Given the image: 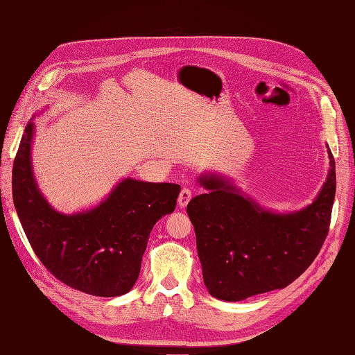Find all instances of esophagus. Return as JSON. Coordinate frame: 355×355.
<instances>
[{
  "label": "esophagus",
  "mask_w": 355,
  "mask_h": 355,
  "mask_svg": "<svg viewBox=\"0 0 355 355\" xmlns=\"http://www.w3.org/2000/svg\"><path fill=\"white\" fill-rule=\"evenodd\" d=\"M191 198H192V192L188 188L182 189L180 194H179V198H178L179 207H187V204L191 201Z\"/></svg>",
  "instance_id": "esophagus-1"
}]
</instances>
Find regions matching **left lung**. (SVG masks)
I'll use <instances>...</instances> for the list:
<instances>
[{
	"label": "left lung",
	"mask_w": 355,
	"mask_h": 355,
	"mask_svg": "<svg viewBox=\"0 0 355 355\" xmlns=\"http://www.w3.org/2000/svg\"><path fill=\"white\" fill-rule=\"evenodd\" d=\"M315 200L306 207L280 213L262 207L230 178L202 173L207 192L192 198L202 280L209 293L227 302L284 288L313 263L329 232L336 192L335 158Z\"/></svg>",
	"instance_id": "8db88e82"
}]
</instances>
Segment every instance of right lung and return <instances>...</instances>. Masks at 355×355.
Segmentation results:
<instances>
[{"mask_svg": "<svg viewBox=\"0 0 355 355\" xmlns=\"http://www.w3.org/2000/svg\"><path fill=\"white\" fill-rule=\"evenodd\" d=\"M34 135L31 120L15 158L12 185L17 216L38 259L80 292L103 297L130 292L149 234L175 211L180 187L125 178L96 206L71 214L58 211L42 196L32 170Z\"/></svg>", "mask_w": 355, "mask_h": 355, "instance_id": "1", "label": "right lung"}]
</instances>
